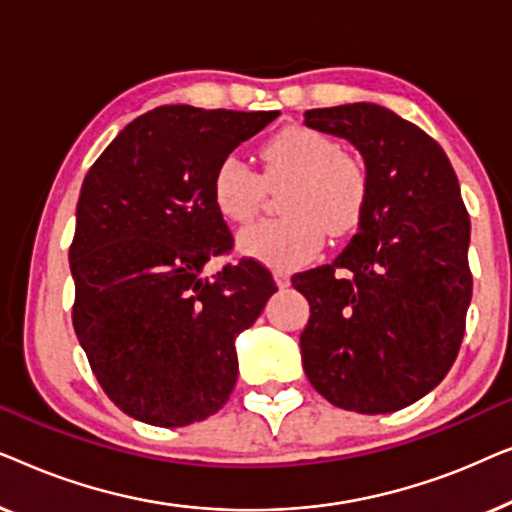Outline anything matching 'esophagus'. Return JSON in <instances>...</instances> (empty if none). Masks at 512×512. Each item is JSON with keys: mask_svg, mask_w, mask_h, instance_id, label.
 Here are the masks:
<instances>
[{"mask_svg": "<svg viewBox=\"0 0 512 512\" xmlns=\"http://www.w3.org/2000/svg\"><path fill=\"white\" fill-rule=\"evenodd\" d=\"M275 282H277L279 289H286V286L291 284V277H289V272H284V270H277V272H275Z\"/></svg>", "mask_w": 512, "mask_h": 512, "instance_id": "esophagus-1", "label": "esophagus"}]
</instances>
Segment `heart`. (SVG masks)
<instances>
[{
    "label": "heart",
    "instance_id": "b5f03b06",
    "mask_svg": "<svg viewBox=\"0 0 512 512\" xmlns=\"http://www.w3.org/2000/svg\"><path fill=\"white\" fill-rule=\"evenodd\" d=\"M282 219L261 221L240 233V251L275 270H296L317 258L324 233L333 240L354 233L370 200V174L361 158L338 149L331 137L291 125L261 146V172L240 158H223L212 174L214 209L244 223L258 212L265 186L284 184Z\"/></svg>",
    "mask_w": 512,
    "mask_h": 512
}]
</instances>
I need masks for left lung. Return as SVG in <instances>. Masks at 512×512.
<instances>
[{"instance_id":"obj_1","label":"left lung","mask_w":512,"mask_h":512,"mask_svg":"<svg viewBox=\"0 0 512 512\" xmlns=\"http://www.w3.org/2000/svg\"><path fill=\"white\" fill-rule=\"evenodd\" d=\"M305 125L349 139L370 174L359 233L291 279L310 303L305 375L338 408L401 410L443 382L464 340L471 219L457 174L436 139L377 104L310 109Z\"/></svg>"}]
</instances>
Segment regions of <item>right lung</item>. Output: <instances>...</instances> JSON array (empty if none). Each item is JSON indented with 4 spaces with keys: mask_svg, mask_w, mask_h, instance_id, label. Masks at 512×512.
Wrapping results in <instances>:
<instances>
[{
    "mask_svg": "<svg viewBox=\"0 0 512 512\" xmlns=\"http://www.w3.org/2000/svg\"><path fill=\"white\" fill-rule=\"evenodd\" d=\"M277 116L167 104L125 125L83 179L74 331L104 394L139 422H202L235 387V338L277 286L254 258L202 277L233 249L212 174Z\"/></svg>",
    "mask_w": 512,
    "mask_h": 512,
    "instance_id": "right-lung-1",
    "label": "right lung"
}]
</instances>
